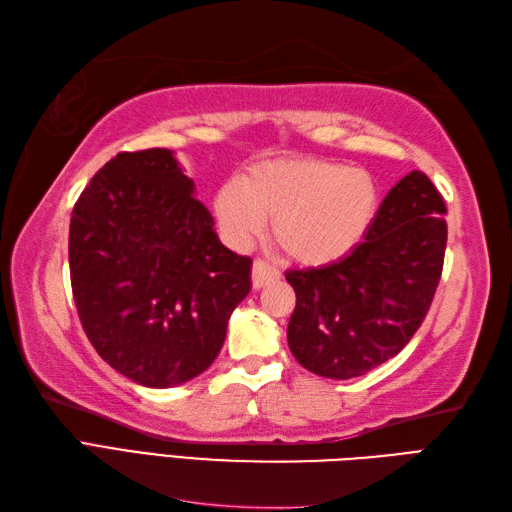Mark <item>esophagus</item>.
Here are the masks:
<instances>
[{
    "label": "esophagus",
    "instance_id": "1",
    "mask_svg": "<svg viewBox=\"0 0 512 512\" xmlns=\"http://www.w3.org/2000/svg\"><path fill=\"white\" fill-rule=\"evenodd\" d=\"M280 278V271L273 267V265H269L267 260H254V267H252V284H254V289H263L265 284H269V282H273V280H278Z\"/></svg>",
    "mask_w": 512,
    "mask_h": 512
}]
</instances>
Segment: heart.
Instances as JSON below:
<instances>
[{"mask_svg": "<svg viewBox=\"0 0 512 512\" xmlns=\"http://www.w3.org/2000/svg\"><path fill=\"white\" fill-rule=\"evenodd\" d=\"M378 182L367 169L317 158H278L223 184L215 210L236 245L271 219L273 241L302 265H326L360 245L378 213Z\"/></svg>", "mask_w": 512, "mask_h": 512, "instance_id": "b5f03b06", "label": "heart"}]
</instances>
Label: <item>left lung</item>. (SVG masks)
I'll return each instance as SVG.
<instances>
[{
	"mask_svg": "<svg viewBox=\"0 0 512 512\" xmlns=\"http://www.w3.org/2000/svg\"><path fill=\"white\" fill-rule=\"evenodd\" d=\"M445 202L410 171L380 204L363 243L336 263L286 271L295 289L291 354L304 369L350 380L400 354L426 319L441 280Z\"/></svg>",
	"mask_w": 512,
	"mask_h": 512,
	"instance_id": "8db88e82",
	"label": "left lung"
}]
</instances>
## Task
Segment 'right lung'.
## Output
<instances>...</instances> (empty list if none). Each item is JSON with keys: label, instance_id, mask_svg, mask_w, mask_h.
I'll return each instance as SVG.
<instances>
[{"label": "right lung", "instance_id": "right-lung-1", "mask_svg": "<svg viewBox=\"0 0 512 512\" xmlns=\"http://www.w3.org/2000/svg\"><path fill=\"white\" fill-rule=\"evenodd\" d=\"M171 149L121 152L73 206L71 289L106 363L167 389L206 371L232 310L252 291V258L219 241Z\"/></svg>", "mask_w": 512, "mask_h": 512}]
</instances>
